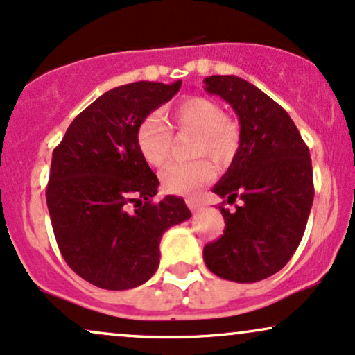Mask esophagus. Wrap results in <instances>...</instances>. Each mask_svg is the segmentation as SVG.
Wrapping results in <instances>:
<instances>
[{
    "label": "esophagus",
    "mask_w": 355,
    "mask_h": 355,
    "mask_svg": "<svg viewBox=\"0 0 355 355\" xmlns=\"http://www.w3.org/2000/svg\"><path fill=\"white\" fill-rule=\"evenodd\" d=\"M187 205H189V209L191 211H197L198 209H200V203H198L197 200H193V198H187Z\"/></svg>",
    "instance_id": "obj_1"
}]
</instances>
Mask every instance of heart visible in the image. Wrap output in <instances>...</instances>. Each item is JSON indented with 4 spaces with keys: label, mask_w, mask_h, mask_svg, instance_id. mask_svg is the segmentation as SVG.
<instances>
[{
    "label": "heart",
    "mask_w": 355,
    "mask_h": 355,
    "mask_svg": "<svg viewBox=\"0 0 355 355\" xmlns=\"http://www.w3.org/2000/svg\"><path fill=\"white\" fill-rule=\"evenodd\" d=\"M172 123L178 130L195 132L193 153L210 155L214 160L227 162L237 153L242 132L234 118L223 115L217 101L205 96L183 100L172 112ZM137 146L144 160L152 166H162L172 148V132L164 120L150 115L137 128ZM214 164L207 157L190 162H175L162 172V185L170 193H193L214 177Z\"/></svg>",
    "instance_id": "b5f03b06"
}]
</instances>
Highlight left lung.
<instances>
[{
  "instance_id": "left-lung-1",
  "label": "left lung",
  "mask_w": 355,
  "mask_h": 355,
  "mask_svg": "<svg viewBox=\"0 0 355 355\" xmlns=\"http://www.w3.org/2000/svg\"><path fill=\"white\" fill-rule=\"evenodd\" d=\"M237 113L242 141L225 175L211 189L235 210L218 207L223 235L203 247L215 275L252 284L277 274L302 240L313 202L312 160L288 113L262 89L235 75L203 80Z\"/></svg>"
}]
</instances>
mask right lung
Listing matches in <instances>:
<instances>
[{
  "label": "right lung",
  "instance_id": "1",
  "mask_svg": "<svg viewBox=\"0 0 355 355\" xmlns=\"http://www.w3.org/2000/svg\"><path fill=\"white\" fill-rule=\"evenodd\" d=\"M180 87L137 81L110 89L71 121L53 152L46 203L56 243L71 270L96 287L145 284L160 263L162 235L190 218L180 197L152 202L160 182L137 146L141 120Z\"/></svg>",
  "mask_w": 355,
  "mask_h": 355
}]
</instances>
